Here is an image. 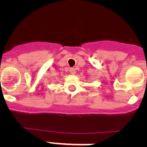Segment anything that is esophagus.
<instances>
[{"label":"esophagus","instance_id":"1","mask_svg":"<svg viewBox=\"0 0 147 147\" xmlns=\"http://www.w3.org/2000/svg\"><path fill=\"white\" fill-rule=\"evenodd\" d=\"M70 72H71V74H76V70H75V68H74V67H71V68H70Z\"/></svg>","mask_w":147,"mask_h":147}]
</instances>
